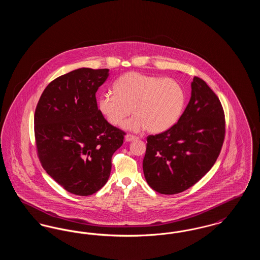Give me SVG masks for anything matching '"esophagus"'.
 Returning a JSON list of instances; mask_svg holds the SVG:
<instances>
[{
    "label": "esophagus",
    "mask_w": 260,
    "mask_h": 260,
    "mask_svg": "<svg viewBox=\"0 0 260 260\" xmlns=\"http://www.w3.org/2000/svg\"><path fill=\"white\" fill-rule=\"evenodd\" d=\"M124 139H125L126 142H131V141H134V140L138 139V137L133 136V135H126V136H124Z\"/></svg>",
    "instance_id": "1"
}]
</instances>
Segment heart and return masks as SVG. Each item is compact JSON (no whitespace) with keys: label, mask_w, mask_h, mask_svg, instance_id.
Masks as SVG:
<instances>
[{"label":"heart","mask_w":260,"mask_h":260,"mask_svg":"<svg viewBox=\"0 0 260 260\" xmlns=\"http://www.w3.org/2000/svg\"><path fill=\"white\" fill-rule=\"evenodd\" d=\"M113 91L101 93L98 107L104 119L114 126L135 133L148 128L159 134L170 129L179 120L184 106L186 93L182 85L173 78H161L140 72H127L113 84Z\"/></svg>","instance_id":"1"}]
</instances>
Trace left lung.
I'll list each match as a JSON object with an SVG mask.
<instances>
[{
	"label": "left lung",
	"instance_id": "1",
	"mask_svg": "<svg viewBox=\"0 0 260 260\" xmlns=\"http://www.w3.org/2000/svg\"><path fill=\"white\" fill-rule=\"evenodd\" d=\"M191 99L170 129L147 137L143 173L156 192H183L208 173L222 147L225 118L221 103L207 83L194 77Z\"/></svg>",
	"mask_w": 260,
	"mask_h": 260
}]
</instances>
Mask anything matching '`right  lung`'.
<instances>
[{
  "label": "right lung",
  "mask_w": 260,
  "mask_h": 260,
  "mask_svg": "<svg viewBox=\"0 0 260 260\" xmlns=\"http://www.w3.org/2000/svg\"><path fill=\"white\" fill-rule=\"evenodd\" d=\"M109 69L79 68L53 80L38 102L34 124L38 156L66 191L89 196L107 182L112 156L124 133L100 114L95 93Z\"/></svg>",
  "instance_id": "add662e5"
}]
</instances>
